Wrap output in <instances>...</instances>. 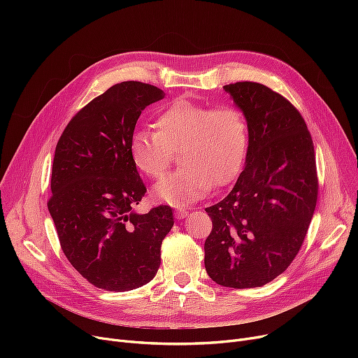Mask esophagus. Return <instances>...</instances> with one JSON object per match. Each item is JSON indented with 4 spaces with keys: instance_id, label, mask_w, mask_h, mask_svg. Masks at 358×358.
<instances>
[{
    "instance_id": "esophagus-1",
    "label": "esophagus",
    "mask_w": 358,
    "mask_h": 358,
    "mask_svg": "<svg viewBox=\"0 0 358 358\" xmlns=\"http://www.w3.org/2000/svg\"><path fill=\"white\" fill-rule=\"evenodd\" d=\"M187 213H189L187 212V209H176V212H174L177 219H184L187 216Z\"/></svg>"
}]
</instances>
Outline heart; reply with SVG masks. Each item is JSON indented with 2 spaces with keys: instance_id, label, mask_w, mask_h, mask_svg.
Masks as SVG:
<instances>
[{
  "instance_id": "1",
  "label": "heart",
  "mask_w": 358,
  "mask_h": 358,
  "mask_svg": "<svg viewBox=\"0 0 358 358\" xmlns=\"http://www.w3.org/2000/svg\"><path fill=\"white\" fill-rule=\"evenodd\" d=\"M155 131L136 130L129 152L134 165L150 178H162L180 152L178 171L157 184L158 200L177 208L189 206L234 181L248 145V124L232 104L208 106L177 99L164 106L154 120Z\"/></svg>"
}]
</instances>
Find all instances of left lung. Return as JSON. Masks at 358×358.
<instances>
[{"instance_id": "obj_1", "label": "left lung", "mask_w": 358, "mask_h": 358, "mask_svg": "<svg viewBox=\"0 0 358 358\" xmlns=\"http://www.w3.org/2000/svg\"><path fill=\"white\" fill-rule=\"evenodd\" d=\"M247 117V165L232 192L206 209L213 228L204 267L215 283L261 287L285 273L303 245L317 201L310 131L300 111L267 85L223 87Z\"/></svg>"}]
</instances>
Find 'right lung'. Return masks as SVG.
Instances as JSON below:
<instances>
[{"label": "right lung", "mask_w": 358, "mask_h": 358, "mask_svg": "<svg viewBox=\"0 0 358 358\" xmlns=\"http://www.w3.org/2000/svg\"><path fill=\"white\" fill-rule=\"evenodd\" d=\"M164 96L139 81L113 85L69 120L56 145L48 209L71 266L99 289L134 290L159 268L173 209L134 212L146 187L129 142L142 110Z\"/></svg>", "instance_id": "obj_1"}]
</instances>
